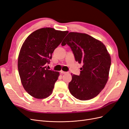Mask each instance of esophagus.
<instances>
[{
    "mask_svg": "<svg viewBox=\"0 0 129 129\" xmlns=\"http://www.w3.org/2000/svg\"><path fill=\"white\" fill-rule=\"evenodd\" d=\"M60 73H61V74H67V73H68V72H66L62 71H60Z\"/></svg>",
    "mask_w": 129,
    "mask_h": 129,
    "instance_id": "obj_1",
    "label": "esophagus"
}]
</instances>
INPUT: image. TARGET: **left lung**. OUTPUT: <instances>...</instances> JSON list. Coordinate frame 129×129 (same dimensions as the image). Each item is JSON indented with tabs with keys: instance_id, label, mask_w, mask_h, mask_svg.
I'll return each instance as SVG.
<instances>
[{
	"instance_id": "1",
	"label": "left lung",
	"mask_w": 129,
	"mask_h": 129,
	"mask_svg": "<svg viewBox=\"0 0 129 129\" xmlns=\"http://www.w3.org/2000/svg\"><path fill=\"white\" fill-rule=\"evenodd\" d=\"M71 48L76 61L83 64L80 75H72L71 94L81 101L91 100L104 89L109 78L111 57L101 41L85 33L70 32L61 45Z\"/></svg>"
}]
</instances>
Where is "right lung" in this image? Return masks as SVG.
I'll return each instance as SVG.
<instances>
[{
	"label": "right lung",
	"mask_w": 129,
	"mask_h": 129,
	"mask_svg": "<svg viewBox=\"0 0 129 129\" xmlns=\"http://www.w3.org/2000/svg\"><path fill=\"white\" fill-rule=\"evenodd\" d=\"M68 33L42 28L31 33L23 43L18 56V72L23 87L34 98L43 99L52 94L60 73L48 70L46 64Z\"/></svg>",
	"instance_id": "right-lung-1"
}]
</instances>
